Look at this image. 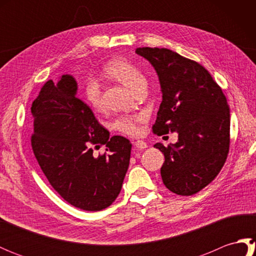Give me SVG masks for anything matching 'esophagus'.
Segmentation results:
<instances>
[{
	"label": "esophagus",
	"instance_id": "esophagus-1",
	"mask_svg": "<svg viewBox=\"0 0 256 256\" xmlns=\"http://www.w3.org/2000/svg\"><path fill=\"white\" fill-rule=\"evenodd\" d=\"M134 148H136V150H142L148 148V144H146L145 142H143V140H136V142H134Z\"/></svg>",
	"mask_w": 256,
	"mask_h": 256
}]
</instances>
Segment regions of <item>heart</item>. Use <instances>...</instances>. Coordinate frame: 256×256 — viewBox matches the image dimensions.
<instances>
[{
  "mask_svg": "<svg viewBox=\"0 0 256 256\" xmlns=\"http://www.w3.org/2000/svg\"><path fill=\"white\" fill-rule=\"evenodd\" d=\"M103 72L108 78L118 81L126 86L132 92L142 86H146V78L136 64L126 59H112L103 67ZM84 98L86 103L94 110L102 108V92L100 86L94 80H88L84 86ZM145 121L142 113L118 116L111 122L114 131L128 135H138L140 133V124Z\"/></svg>",
  "mask_w": 256,
  "mask_h": 256,
  "instance_id": "heart-1",
  "label": "heart"
}]
</instances>
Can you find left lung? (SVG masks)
Listing matches in <instances>:
<instances>
[{"label": "left lung", "mask_w": 256, "mask_h": 256, "mask_svg": "<svg viewBox=\"0 0 256 256\" xmlns=\"http://www.w3.org/2000/svg\"><path fill=\"white\" fill-rule=\"evenodd\" d=\"M158 74L162 101L153 132H178V142L165 148L162 182L172 192L192 196L220 172L230 148V108L219 84L197 62L167 48L140 47Z\"/></svg>", "instance_id": "obj_1"}]
</instances>
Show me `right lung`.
Listing matches in <instances>:
<instances>
[{"label": "right lung", "mask_w": 256, "mask_h": 256, "mask_svg": "<svg viewBox=\"0 0 256 256\" xmlns=\"http://www.w3.org/2000/svg\"><path fill=\"white\" fill-rule=\"evenodd\" d=\"M76 92L77 82L69 74L42 86L30 108L32 148L52 187L68 204L100 211L121 192L132 144L120 135L110 138ZM101 144L106 153L96 158L92 146Z\"/></svg>", "instance_id": "right-lung-1"}]
</instances>
